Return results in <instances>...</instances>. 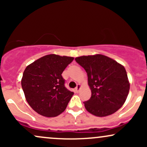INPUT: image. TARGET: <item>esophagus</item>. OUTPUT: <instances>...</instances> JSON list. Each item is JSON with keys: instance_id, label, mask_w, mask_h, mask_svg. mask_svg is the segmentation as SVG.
Here are the masks:
<instances>
[{"instance_id": "obj_1", "label": "esophagus", "mask_w": 147, "mask_h": 147, "mask_svg": "<svg viewBox=\"0 0 147 147\" xmlns=\"http://www.w3.org/2000/svg\"><path fill=\"white\" fill-rule=\"evenodd\" d=\"M80 89H81V85L80 84H77V87L75 88V91L77 92H79V90H80Z\"/></svg>"}]
</instances>
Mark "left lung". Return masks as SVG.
<instances>
[{"label": "left lung", "instance_id": "obj_1", "mask_svg": "<svg viewBox=\"0 0 147 147\" xmlns=\"http://www.w3.org/2000/svg\"><path fill=\"white\" fill-rule=\"evenodd\" d=\"M86 72L91 90L90 99L84 102L86 109L98 117H105L120 109L127 98L130 84L123 65L102 55L75 58Z\"/></svg>", "mask_w": 147, "mask_h": 147}]
</instances>
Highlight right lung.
Instances as JSON below:
<instances>
[{
    "mask_svg": "<svg viewBox=\"0 0 147 147\" xmlns=\"http://www.w3.org/2000/svg\"><path fill=\"white\" fill-rule=\"evenodd\" d=\"M73 57L48 55L26 67L21 79L25 99L37 113L56 117L66 109L74 92L65 87L61 74Z\"/></svg>",
    "mask_w": 147,
    "mask_h": 147,
    "instance_id": "obj_1",
    "label": "right lung"
}]
</instances>
